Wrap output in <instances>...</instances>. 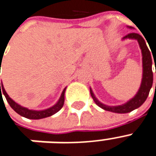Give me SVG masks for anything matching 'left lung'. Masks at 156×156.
Returning <instances> with one entry per match:
<instances>
[{"instance_id":"obj_1","label":"left lung","mask_w":156,"mask_h":156,"mask_svg":"<svg viewBox=\"0 0 156 156\" xmlns=\"http://www.w3.org/2000/svg\"><path fill=\"white\" fill-rule=\"evenodd\" d=\"M129 28H133L132 27H129ZM123 39H134L137 40L138 44H139L140 49L142 50V68H143V73H142V84L140 86L137 94L130 99L129 102L124 103L123 105L119 106H115V107H110L107 105L102 104L95 97L94 93L92 91L90 88V94H91L93 99L94 101L96 104L102 108L103 110L108 111V112H115V113H128L137 109L139 107H141L144 102L147 100L148 95H149L150 90L151 89L152 84H153V72H152V58L151 55V51L148 49L146 42H145L144 38L141 35L132 32L129 34L126 35L124 37ZM154 58V57H153Z\"/></svg>"}]
</instances>
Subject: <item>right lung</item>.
<instances>
[{"label":"right lung","mask_w":156,"mask_h":156,"mask_svg":"<svg viewBox=\"0 0 156 156\" xmlns=\"http://www.w3.org/2000/svg\"><path fill=\"white\" fill-rule=\"evenodd\" d=\"M1 87L2 88V89H0ZM65 91H66V88L63 89V91H62V93L61 94V97H60V98H59V100L58 101V102H57L54 106L49 107L48 109L42 110V111H34V110L27 109L26 107H22V106H20L19 104L16 103L14 100L11 99V98L9 97V95L7 94V93L5 92V90L4 86H3L2 83H0L1 97H2V94L5 95V97L6 98L8 103H9V106L11 107V108L14 110V112H16L18 114L22 115V116L31 119H43V118H46V117L51 116V115H54L55 113H57L59 110L61 109L62 107H63V104H64Z\"/></svg>","instance_id":"obj_1"}]
</instances>
